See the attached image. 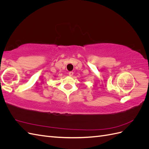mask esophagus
<instances>
[{
    "label": "esophagus",
    "instance_id": "1",
    "mask_svg": "<svg viewBox=\"0 0 149 149\" xmlns=\"http://www.w3.org/2000/svg\"><path fill=\"white\" fill-rule=\"evenodd\" d=\"M73 74H74V72L73 71H70L69 73H68V74H69L70 76H72L73 75Z\"/></svg>",
    "mask_w": 149,
    "mask_h": 149
}]
</instances>
